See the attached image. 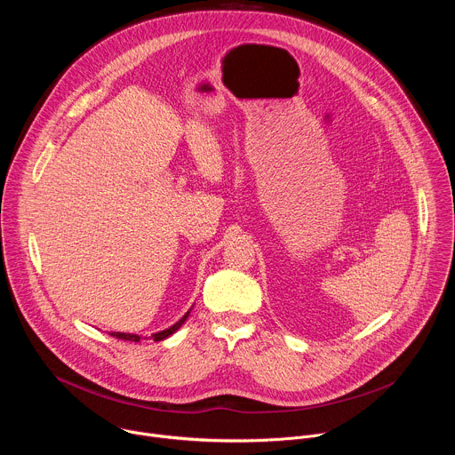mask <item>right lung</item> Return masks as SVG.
Here are the masks:
<instances>
[{
	"label": "right lung",
	"mask_w": 455,
	"mask_h": 455,
	"mask_svg": "<svg viewBox=\"0 0 455 455\" xmlns=\"http://www.w3.org/2000/svg\"><path fill=\"white\" fill-rule=\"evenodd\" d=\"M188 313H190V309L176 322V323H172V326L169 328V330H164V331H160V333H155L151 339L155 340V342H160V340H164V339H167V337H171L172 333H176L180 328H181V323L187 320V316H188ZM111 337H116V339H122V340H129V342H140V339L142 337H139V335H132V333H109Z\"/></svg>",
	"instance_id": "1"
}]
</instances>
